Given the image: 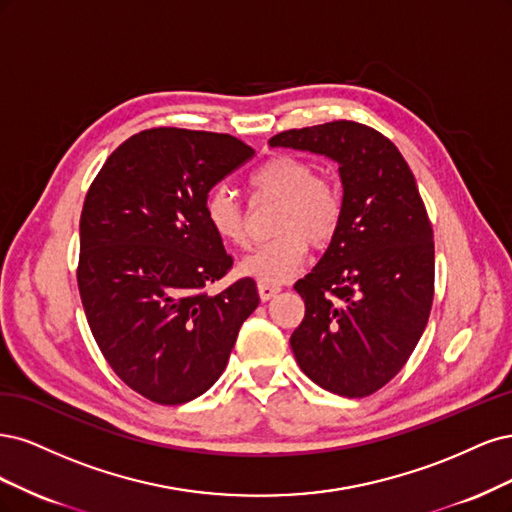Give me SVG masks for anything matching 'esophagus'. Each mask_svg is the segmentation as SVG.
I'll list each match as a JSON object with an SVG mask.
<instances>
[{
  "label": "esophagus",
  "mask_w": 512,
  "mask_h": 512,
  "mask_svg": "<svg viewBox=\"0 0 512 512\" xmlns=\"http://www.w3.org/2000/svg\"><path fill=\"white\" fill-rule=\"evenodd\" d=\"M257 291H259V298L266 302V300H272L274 295L280 291V285H274V283H268V280H259L257 283Z\"/></svg>",
  "instance_id": "obj_1"
}]
</instances>
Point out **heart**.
Listing matches in <instances>:
<instances>
[{"mask_svg": "<svg viewBox=\"0 0 512 512\" xmlns=\"http://www.w3.org/2000/svg\"><path fill=\"white\" fill-rule=\"evenodd\" d=\"M255 197L278 200L274 234L270 242L242 259L240 270L261 280L289 278L308 255V240L325 246L338 234L342 221V193L334 178L315 174V166L302 157L276 155L249 174ZM204 217L212 232L229 246L246 249L251 244L244 210L234 191L214 187L204 200Z\"/></svg>", "mask_w": 512, "mask_h": 512, "instance_id": "1", "label": "heart"}]
</instances>
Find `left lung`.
<instances>
[{
    "instance_id": "8db88e82",
    "label": "left lung",
    "mask_w": 512,
    "mask_h": 512,
    "mask_svg": "<svg viewBox=\"0 0 512 512\" xmlns=\"http://www.w3.org/2000/svg\"><path fill=\"white\" fill-rule=\"evenodd\" d=\"M270 146L338 163L342 221L310 274L291 334L302 372L342 398H366L408 361L434 300V232L415 176L389 138L355 121L289 129Z\"/></svg>"
}]
</instances>
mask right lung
Here are the masks:
<instances>
[{
  "mask_svg": "<svg viewBox=\"0 0 512 512\" xmlns=\"http://www.w3.org/2000/svg\"><path fill=\"white\" fill-rule=\"evenodd\" d=\"M253 155L227 134L144 129L89 187L80 300L110 368L146 400L176 406L208 391L259 306L253 278L206 291L234 261L204 217V200Z\"/></svg>",
  "mask_w": 512,
  "mask_h": 512,
  "instance_id": "obj_1",
  "label": "right lung"
}]
</instances>
